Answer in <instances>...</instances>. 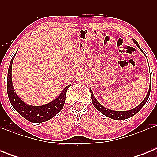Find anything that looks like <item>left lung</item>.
Returning <instances> with one entry per match:
<instances>
[{
  "label": "left lung",
  "instance_id": "1",
  "mask_svg": "<svg viewBox=\"0 0 157 157\" xmlns=\"http://www.w3.org/2000/svg\"><path fill=\"white\" fill-rule=\"evenodd\" d=\"M133 41H134V42L135 43L136 45H138V48H140V46L138 45L137 41L134 39H133ZM140 49H141V48H140ZM141 52H142V50H141ZM150 90H151V87L149 86V92H148V94H147L146 97H145V99H144L143 101H141V103L138 106H137L136 108H134V109H131V110L124 111V112H118V111H113V110H110V109H106V108H105L103 105H101V104L97 101V99H96L95 97H94L93 92H91V91L90 92H91V99H92V103L93 105H94V106L95 107L96 109H98L99 112H101L102 114L106 116L107 117L111 118V119H113V120H126V119H128V118L130 117H132L133 116L137 114V113H138V112L142 109V107L145 105V104L146 103L147 100H148V98H149V94H150Z\"/></svg>",
  "mask_w": 157,
  "mask_h": 157
}]
</instances>
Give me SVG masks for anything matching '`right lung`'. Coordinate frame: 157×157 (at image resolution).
Listing matches in <instances>:
<instances>
[{
  "mask_svg": "<svg viewBox=\"0 0 157 157\" xmlns=\"http://www.w3.org/2000/svg\"><path fill=\"white\" fill-rule=\"evenodd\" d=\"M15 56L16 55H14L11 59L8 71L7 90H8V96L10 103L19 114L31 123H39L48 121L56 116L63 109L65 103V98H66V92L67 91V89L70 87V85L67 86L56 99H54L53 101L46 105L41 106H32L25 104L16 94L12 86V65Z\"/></svg>",
  "mask_w": 157,
  "mask_h": 157,
  "instance_id": "1",
  "label": "right lung"
}]
</instances>
